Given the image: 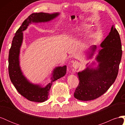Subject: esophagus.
Segmentation results:
<instances>
[{"mask_svg": "<svg viewBox=\"0 0 125 125\" xmlns=\"http://www.w3.org/2000/svg\"><path fill=\"white\" fill-rule=\"evenodd\" d=\"M79 66V62L77 61H75L73 62V65H72V67H73L74 69H77L78 68Z\"/></svg>", "mask_w": 125, "mask_h": 125, "instance_id": "esophagus-1", "label": "esophagus"}]
</instances>
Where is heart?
<instances>
[{
    "label": "heart",
    "instance_id": "1",
    "mask_svg": "<svg viewBox=\"0 0 125 125\" xmlns=\"http://www.w3.org/2000/svg\"><path fill=\"white\" fill-rule=\"evenodd\" d=\"M91 26L86 23H81L78 24L73 29L68 32L66 34L70 37H77L90 32Z\"/></svg>",
    "mask_w": 125,
    "mask_h": 125
}]
</instances>
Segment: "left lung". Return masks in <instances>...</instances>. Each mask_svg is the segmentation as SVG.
<instances>
[{
  "mask_svg": "<svg viewBox=\"0 0 125 125\" xmlns=\"http://www.w3.org/2000/svg\"><path fill=\"white\" fill-rule=\"evenodd\" d=\"M95 58L86 68L77 73L79 82L74 97L80 101L97 99L107 91L114 83L118 73L122 56V44L118 31L113 25L110 32L100 45ZM96 50V45L91 46L86 52L87 59H92Z\"/></svg>",
  "mask_w": 125,
  "mask_h": 125,
  "instance_id": "obj_1",
  "label": "left lung"
}]
</instances>
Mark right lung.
Returning <instances> with one entry per match:
<instances>
[{
    "mask_svg": "<svg viewBox=\"0 0 125 125\" xmlns=\"http://www.w3.org/2000/svg\"><path fill=\"white\" fill-rule=\"evenodd\" d=\"M59 14V12H39L31 14L23 22L13 39L8 58L10 79L18 92L30 101L43 102L47 100L52 82L66 74L67 66L65 65L62 67H56L52 73L51 81L46 86L34 84L30 81L24 75L20 65V48L23 40V32L26 30L30 24L50 22Z\"/></svg>",
    "mask_w": 125,
    "mask_h": 125,
    "instance_id": "obj_1",
    "label": "right lung"
}]
</instances>
